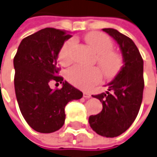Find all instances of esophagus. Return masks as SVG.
<instances>
[{
	"mask_svg": "<svg viewBox=\"0 0 157 157\" xmlns=\"http://www.w3.org/2000/svg\"><path fill=\"white\" fill-rule=\"evenodd\" d=\"M83 97L86 98V99H89V98H91V94H90L89 93L84 92L83 93Z\"/></svg>",
	"mask_w": 157,
	"mask_h": 157,
	"instance_id": "1",
	"label": "esophagus"
}]
</instances>
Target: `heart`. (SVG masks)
<instances>
[{
  "mask_svg": "<svg viewBox=\"0 0 157 157\" xmlns=\"http://www.w3.org/2000/svg\"><path fill=\"white\" fill-rule=\"evenodd\" d=\"M85 41L96 53V61L105 76L110 77L119 71L121 59L116 52H113V42L106 35L94 32L84 37ZM75 44L74 39H69L63 44L59 52V60L63 64H68L72 59V51ZM102 77L101 70L96 67L86 68L76 65L68 70L67 78L74 86L88 89L94 84L100 82Z\"/></svg>",
  "mask_w": 157,
  "mask_h": 157,
  "instance_id": "heart-1",
  "label": "heart"
}]
</instances>
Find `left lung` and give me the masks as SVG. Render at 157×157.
<instances>
[{
  "label": "left lung",
  "mask_w": 157,
  "mask_h": 157,
  "mask_svg": "<svg viewBox=\"0 0 157 157\" xmlns=\"http://www.w3.org/2000/svg\"><path fill=\"white\" fill-rule=\"evenodd\" d=\"M102 30L119 44L123 65L116 76L106 85L107 91L93 95L100 100L103 108L100 113L91 115L88 122L97 134L115 137L132 125L140 109L144 87V61L131 38L116 29Z\"/></svg>",
  "instance_id": "obj_1"
}]
</instances>
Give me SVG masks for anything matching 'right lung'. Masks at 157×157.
I'll return each instance as SVG.
<instances>
[{
    "label": "right lung",
    "instance_id": "obj_1",
    "mask_svg": "<svg viewBox=\"0 0 157 157\" xmlns=\"http://www.w3.org/2000/svg\"><path fill=\"white\" fill-rule=\"evenodd\" d=\"M72 35L67 31L44 28L20 42L13 58L14 88L24 119L34 131L52 133L65 121L64 107L70 101L80 100L83 94L63 78L57 76L58 54ZM54 79L62 83L53 90L48 84Z\"/></svg>",
    "mask_w": 157,
    "mask_h": 157
}]
</instances>
